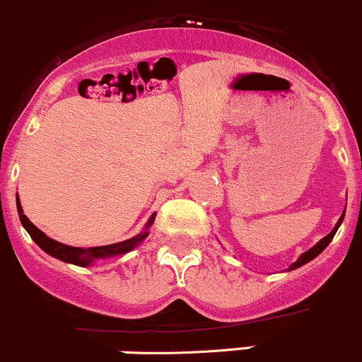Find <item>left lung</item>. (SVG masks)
Masks as SVG:
<instances>
[{
	"instance_id": "obj_1",
	"label": "left lung",
	"mask_w": 362,
	"mask_h": 362,
	"mask_svg": "<svg viewBox=\"0 0 362 362\" xmlns=\"http://www.w3.org/2000/svg\"><path fill=\"white\" fill-rule=\"evenodd\" d=\"M344 213H345V211H344ZM344 213H342V216H340V220L337 221L335 228H333L332 232H329L327 237H323V239H321L320 242H317V244L315 245V247H311V249H309V251H305L304 254H300V257H299V259L296 261V263H293V264L291 266V269H293V268H299V266H303V264H305V263H309V261H311V259H315V257L317 256V254L325 251V247H327V245L329 244V242H332L333 237H335L337 230H339L340 223H342V220H344Z\"/></svg>"
}]
</instances>
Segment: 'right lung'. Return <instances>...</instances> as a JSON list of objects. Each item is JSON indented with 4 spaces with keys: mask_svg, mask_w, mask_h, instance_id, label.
<instances>
[{
    "mask_svg": "<svg viewBox=\"0 0 362 362\" xmlns=\"http://www.w3.org/2000/svg\"><path fill=\"white\" fill-rule=\"evenodd\" d=\"M17 209H18V216H20V221H22L23 228L29 232V235L33 237V240L42 249V251L49 254V256L57 257V259H62V261H65V263H71V264H77V266H89V264H93L94 261L101 259V257L118 256V254H125V252L132 251L136 245L141 244V242L149 235V232H142L129 240L117 242V244H110V245H101V247H87V249L71 247V245L59 244V242L49 239V237H46V233H42L37 226H35L34 223H30L29 218H27L22 211V206H20L18 196H17ZM153 221H154V214L151 216L149 223L146 228H149Z\"/></svg>",
    "mask_w": 362,
    "mask_h": 362,
    "instance_id": "right-lung-1",
    "label": "right lung"
}]
</instances>
